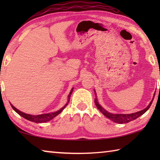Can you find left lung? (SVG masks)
<instances>
[{
	"label": "left lung",
	"instance_id": "left-lung-1",
	"mask_svg": "<svg viewBox=\"0 0 160 160\" xmlns=\"http://www.w3.org/2000/svg\"><path fill=\"white\" fill-rule=\"evenodd\" d=\"M154 97H153V99ZM153 99L145 109L140 111L138 112L131 113V114H113V113L108 112L106 110L103 109V108L98 104V102H97V99H95V100H94V103H95V105L97 109H98L100 112L103 113V114L106 116V117L109 118L110 120H112L113 121V122H116L118 123H128L132 120H135V119L140 117V116L142 115L143 113H145L146 112H147L149 108L150 107L152 103Z\"/></svg>",
	"mask_w": 160,
	"mask_h": 160
}]
</instances>
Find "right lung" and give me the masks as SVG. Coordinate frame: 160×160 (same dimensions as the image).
<instances>
[{
	"label": "right lung",
	"instance_id": "1",
	"mask_svg": "<svg viewBox=\"0 0 160 160\" xmlns=\"http://www.w3.org/2000/svg\"><path fill=\"white\" fill-rule=\"evenodd\" d=\"M72 92V89L70 91V94L68 95V97H70V94H71ZM68 104V102L67 103V104L65 105V106L61 108L60 110H58V112H56L54 113H45V114H42V115H37V116H34V115H30V114H28V113H23L20 112V111H19L18 109H16L15 107H14L11 104V107L13 109H14L16 112H17L18 114H20L21 116H22L23 118H26L27 120H29L30 121H32V122H35V123H44V122H47V121H48L51 120V119L53 118L55 116H57L58 114H59L64 109V108L66 107Z\"/></svg>",
	"mask_w": 160,
	"mask_h": 160
}]
</instances>
